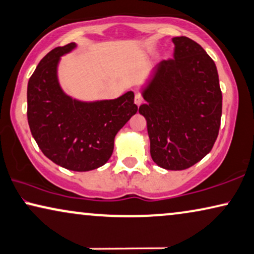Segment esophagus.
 I'll list each match as a JSON object with an SVG mask.
<instances>
[{"label":"esophagus","instance_id":"34e87169","mask_svg":"<svg viewBox=\"0 0 254 254\" xmlns=\"http://www.w3.org/2000/svg\"><path fill=\"white\" fill-rule=\"evenodd\" d=\"M143 99H142V95L140 93H135V104L137 105V106H140L141 104H142Z\"/></svg>","mask_w":254,"mask_h":254}]
</instances>
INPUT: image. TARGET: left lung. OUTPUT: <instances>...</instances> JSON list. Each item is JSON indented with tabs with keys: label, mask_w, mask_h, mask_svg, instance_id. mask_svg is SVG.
I'll return each mask as SVG.
<instances>
[{
	"label": "left lung",
	"mask_w": 254,
	"mask_h": 254,
	"mask_svg": "<svg viewBox=\"0 0 254 254\" xmlns=\"http://www.w3.org/2000/svg\"><path fill=\"white\" fill-rule=\"evenodd\" d=\"M174 59L154 67L141 88L150 156L167 170H184L210 153L218 136L222 91L215 62L195 41L174 37Z\"/></svg>",
	"instance_id": "8db88e82"
}]
</instances>
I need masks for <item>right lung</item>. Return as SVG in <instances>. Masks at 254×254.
<instances>
[{
  "label": "right lung",
  "mask_w": 254,
  "mask_h": 254,
  "mask_svg": "<svg viewBox=\"0 0 254 254\" xmlns=\"http://www.w3.org/2000/svg\"><path fill=\"white\" fill-rule=\"evenodd\" d=\"M75 43L58 47L39 62L28 83V123L39 149L65 169L88 171L104 166L114 137L137 112L134 93L111 100L81 101L62 90L58 64Z\"/></svg>",
  "instance_id": "right-lung-1"
}]
</instances>
